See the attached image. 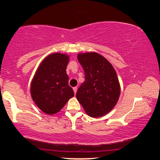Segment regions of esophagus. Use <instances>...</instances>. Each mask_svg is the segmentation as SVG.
<instances>
[{
	"label": "esophagus",
	"instance_id": "1",
	"mask_svg": "<svg viewBox=\"0 0 160 160\" xmlns=\"http://www.w3.org/2000/svg\"><path fill=\"white\" fill-rule=\"evenodd\" d=\"M73 89H74V93H75V94H76L77 91H78V87H77V86H75V87L73 88Z\"/></svg>",
	"mask_w": 160,
	"mask_h": 160
}]
</instances>
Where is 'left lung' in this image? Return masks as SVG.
<instances>
[{
    "instance_id": "obj_1",
    "label": "left lung",
    "mask_w": 160,
    "mask_h": 160,
    "mask_svg": "<svg viewBox=\"0 0 160 160\" xmlns=\"http://www.w3.org/2000/svg\"><path fill=\"white\" fill-rule=\"evenodd\" d=\"M78 60L85 81L77 92V98L88 115L102 117L113 109L120 97L117 73L111 64L96 52L79 54Z\"/></svg>"
}]
</instances>
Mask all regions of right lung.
Returning <instances> with one entry per match:
<instances>
[{"label": "right lung", "instance_id": "1", "mask_svg": "<svg viewBox=\"0 0 160 160\" xmlns=\"http://www.w3.org/2000/svg\"><path fill=\"white\" fill-rule=\"evenodd\" d=\"M68 61L67 55H49L41 62L33 78L31 85L32 99L47 114L58 113L74 95L66 73Z\"/></svg>", "mask_w": 160, "mask_h": 160}]
</instances>
